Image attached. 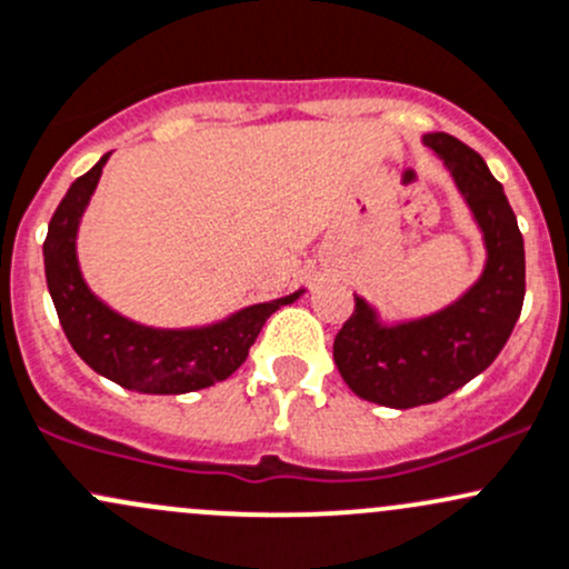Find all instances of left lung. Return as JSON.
Here are the masks:
<instances>
[{
  "label": "left lung",
  "instance_id": "1",
  "mask_svg": "<svg viewBox=\"0 0 569 569\" xmlns=\"http://www.w3.org/2000/svg\"><path fill=\"white\" fill-rule=\"evenodd\" d=\"M422 143L456 179L488 259L460 300L426 319L381 325L376 310L355 295V313L335 335V365L351 392L390 409L436 403L480 376L505 349L526 295L523 237L501 182L456 136L428 133Z\"/></svg>",
  "mask_w": 569,
  "mask_h": 569
}]
</instances>
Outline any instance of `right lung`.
<instances>
[{
    "label": "right lung",
    "instance_id": "add662e5",
    "mask_svg": "<svg viewBox=\"0 0 569 569\" xmlns=\"http://www.w3.org/2000/svg\"><path fill=\"white\" fill-rule=\"evenodd\" d=\"M109 154L76 179L59 201L43 242L46 283L70 346L94 373L124 390L182 395L229 379L244 362L269 316L302 295L250 305L218 325L199 330H154L124 319L83 283L76 259L81 214L92 199Z\"/></svg>",
    "mask_w": 569,
    "mask_h": 569
}]
</instances>
